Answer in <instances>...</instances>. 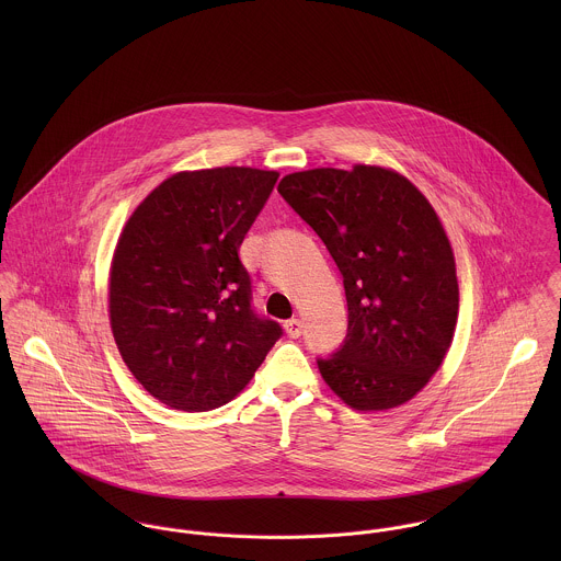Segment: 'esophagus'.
Here are the masks:
<instances>
[{
    "label": "esophagus",
    "instance_id": "obj_1",
    "mask_svg": "<svg viewBox=\"0 0 561 561\" xmlns=\"http://www.w3.org/2000/svg\"><path fill=\"white\" fill-rule=\"evenodd\" d=\"M285 330H287V334L291 339H298L302 334V321L298 320V318H291V320L285 321Z\"/></svg>",
    "mask_w": 561,
    "mask_h": 561
}]
</instances>
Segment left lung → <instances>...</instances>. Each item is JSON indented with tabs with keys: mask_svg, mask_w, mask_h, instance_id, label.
Segmentation results:
<instances>
[{
	"mask_svg": "<svg viewBox=\"0 0 561 561\" xmlns=\"http://www.w3.org/2000/svg\"><path fill=\"white\" fill-rule=\"evenodd\" d=\"M278 192L343 274L347 336L318 360L323 382L360 412L412 400L443 365L460 307L438 214L410 179L371 163L291 172Z\"/></svg>",
	"mask_w": 561,
	"mask_h": 561,
	"instance_id": "obj_1",
	"label": "left lung"
}]
</instances>
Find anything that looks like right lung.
<instances>
[{
	"mask_svg": "<svg viewBox=\"0 0 561 561\" xmlns=\"http://www.w3.org/2000/svg\"><path fill=\"white\" fill-rule=\"evenodd\" d=\"M276 170H181L134 209L116 241L107 313L116 347L156 400L187 412L240 396L280 336L250 309L243 236Z\"/></svg>",
	"mask_w": 561,
	"mask_h": 561,
	"instance_id": "right-lung-1",
	"label": "right lung"
}]
</instances>
